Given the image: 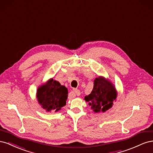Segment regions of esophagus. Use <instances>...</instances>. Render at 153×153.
<instances>
[{
  "label": "esophagus",
  "mask_w": 153,
  "mask_h": 153,
  "mask_svg": "<svg viewBox=\"0 0 153 153\" xmlns=\"http://www.w3.org/2000/svg\"><path fill=\"white\" fill-rule=\"evenodd\" d=\"M71 92H72L73 94H75V95H76L77 96H79L80 95V92L79 90H78V89H73Z\"/></svg>",
  "instance_id": "obj_1"
}]
</instances>
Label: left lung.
I'll return each instance as SVG.
<instances>
[{
  "label": "left lung",
  "mask_w": 153,
  "mask_h": 153,
  "mask_svg": "<svg viewBox=\"0 0 153 153\" xmlns=\"http://www.w3.org/2000/svg\"><path fill=\"white\" fill-rule=\"evenodd\" d=\"M117 97V92L115 85L108 78L100 76L95 78L93 89L91 94L85 96L84 100L89 103L94 113H100L112 108Z\"/></svg>",
  "instance_id": "left-lung-1"
}]
</instances>
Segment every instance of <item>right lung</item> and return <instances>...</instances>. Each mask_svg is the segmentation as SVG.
<instances>
[{
	"mask_svg": "<svg viewBox=\"0 0 153 153\" xmlns=\"http://www.w3.org/2000/svg\"><path fill=\"white\" fill-rule=\"evenodd\" d=\"M68 89L60 83L49 79L46 84L40 85L36 91V98L38 103L47 112H55L61 110L66 104L68 99Z\"/></svg>",
	"mask_w": 153,
	"mask_h": 153,
	"instance_id": "add662e5",
	"label": "right lung"
}]
</instances>
